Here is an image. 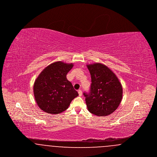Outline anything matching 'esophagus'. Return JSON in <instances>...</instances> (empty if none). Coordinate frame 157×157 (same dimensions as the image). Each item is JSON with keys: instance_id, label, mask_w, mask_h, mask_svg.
I'll return each instance as SVG.
<instances>
[{"instance_id": "esophagus-1", "label": "esophagus", "mask_w": 157, "mask_h": 157, "mask_svg": "<svg viewBox=\"0 0 157 157\" xmlns=\"http://www.w3.org/2000/svg\"><path fill=\"white\" fill-rule=\"evenodd\" d=\"M78 94H79V97H81L82 95V90H78Z\"/></svg>"}]
</instances>
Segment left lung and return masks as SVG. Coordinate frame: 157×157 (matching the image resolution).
<instances>
[{
	"label": "left lung",
	"instance_id": "8db88e82",
	"mask_svg": "<svg viewBox=\"0 0 157 157\" xmlns=\"http://www.w3.org/2000/svg\"><path fill=\"white\" fill-rule=\"evenodd\" d=\"M91 76L90 90L83 92L86 104L90 113L106 116L114 112L122 98V87L111 70L104 65L87 66Z\"/></svg>",
	"mask_w": 157,
	"mask_h": 157
}]
</instances>
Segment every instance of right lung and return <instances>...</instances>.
Instances as JSON below:
<instances>
[{
  "instance_id": "obj_1",
  "label": "right lung",
  "mask_w": 157,
  "mask_h": 157,
  "mask_svg": "<svg viewBox=\"0 0 157 157\" xmlns=\"http://www.w3.org/2000/svg\"><path fill=\"white\" fill-rule=\"evenodd\" d=\"M73 65L57 62L51 64L39 75L33 86L35 100L44 111L56 114L65 111L78 96L72 83L67 78Z\"/></svg>"
}]
</instances>
